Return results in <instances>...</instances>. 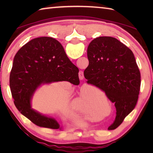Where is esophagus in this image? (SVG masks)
<instances>
[{
    "label": "esophagus",
    "mask_w": 153,
    "mask_h": 153,
    "mask_svg": "<svg viewBox=\"0 0 153 153\" xmlns=\"http://www.w3.org/2000/svg\"><path fill=\"white\" fill-rule=\"evenodd\" d=\"M78 75H79V79L82 80V79H84V73H83V71H79Z\"/></svg>",
    "instance_id": "esophagus-1"
}]
</instances>
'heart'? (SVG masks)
<instances>
[{
	"label": "heart",
	"instance_id": "heart-1",
	"mask_svg": "<svg viewBox=\"0 0 153 153\" xmlns=\"http://www.w3.org/2000/svg\"><path fill=\"white\" fill-rule=\"evenodd\" d=\"M96 97H95V96ZM108 102L107 96L101 90L93 86H85L79 90L77 105L80 111L84 114H90V108H102L105 107V102Z\"/></svg>",
	"mask_w": 153,
	"mask_h": 153
}]
</instances>
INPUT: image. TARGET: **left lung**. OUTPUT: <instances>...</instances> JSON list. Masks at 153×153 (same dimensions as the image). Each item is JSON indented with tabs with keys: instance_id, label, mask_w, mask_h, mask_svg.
Returning a JSON list of instances; mask_svg holds the SVG:
<instances>
[{
	"instance_id": "left-lung-1",
	"label": "left lung",
	"mask_w": 153,
	"mask_h": 153,
	"mask_svg": "<svg viewBox=\"0 0 153 153\" xmlns=\"http://www.w3.org/2000/svg\"><path fill=\"white\" fill-rule=\"evenodd\" d=\"M89 65L84 75L88 84L99 88L115 103L116 128L135 108L140 89V73L130 49L115 38L93 40L87 49Z\"/></svg>"
}]
</instances>
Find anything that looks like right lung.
Returning a JSON list of instances; mask_svg holds the SVG:
<instances>
[{"instance_id": "1", "label": "right lung", "mask_w": 153, "mask_h": 153, "mask_svg": "<svg viewBox=\"0 0 153 153\" xmlns=\"http://www.w3.org/2000/svg\"><path fill=\"white\" fill-rule=\"evenodd\" d=\"M78 73L79 69L55 38L40 37L30 40L15 55L10 74L9 85L15 107L36 126L61 129L55 119L33 109L31 101L42 85L61 81L78 85Z\"/></svg>"}]
</instances>
